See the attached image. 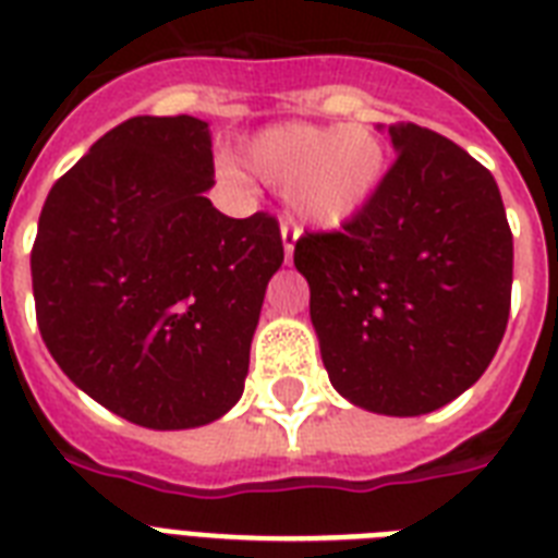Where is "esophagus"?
Returning a JSON list of instances; mask_svg holds the SVG:
<instances>
[{"label": "esophagus", "mask_w": 558, "mask_h": 558, "mask_svg": "<svg viewBox=\"0 0 558 558\" xmlns=\"http://www.w3.org/2000/svg\"><path fill=\"white\" fill-rule=\"evenodd\" d=\"M298 234H301V231H298V228L292 226V222H287V219L280 222V236H283V252H287V260H289V257H292V252H295Z\"/></svg>", "instance_id": "esophagus-1"}]
</instances>
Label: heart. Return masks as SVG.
<instances>
[{"mask_svg": "<svg viewBox=\"0 0 558 558\" xmlns=\"http://www.w3.org/2000/svg\"><path fill=\"white\" fill-rule=\"evenodd\" d=\"M243 165L266 185L283 187L306 226L341 228L379 193L388 153L371 126L283 124L245 144Z\"/></svg>", "mask_w": 558, "mask_h": 558, "instance_id": "1", "label": "heart"}]
</instances>
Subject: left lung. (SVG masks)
Returning a JSON list of instances; mask_svg holds the SVG:
<instances>
[{
    "label": "left lung",
    "mask_w": 558,
    "mask_h": 558,
    "mask_svg": "<svg viewBox=\"0 0 558 558\" xmlns=\"http://www.w3.org/2000/svg\"><path fill=\"white\" fill-rule=\"evenodd\" d=\"M397 161L341 231H306L295 266L332 388L388 416L437 411L481 379L510 318L512 231L493 173L397 121Z\"/></svg>",
    "instance_id": "obj_1"
}]
</instances>
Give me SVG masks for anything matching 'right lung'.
Returning a JSON list of instances; mask_svg holds the SVG:
<instances>
[{
	"label": "right lung",
	"mask_w": 558,
	"mask_h": 558,
	"mask_svg": "<svg viewBox=\"0 0 558 558\" xmlns=\"http://www.w3.org/2000/svg\"><path fill=\"white\" fill-rule=\"evenodd\" d=\"M208 124L130 118L57 179L31 248L37 324L60 371L118 416L196 428L243 393L278 219L219 214Z\"/></svg>",
	"instance_id": "right-lung-1"
}]
</instances>
